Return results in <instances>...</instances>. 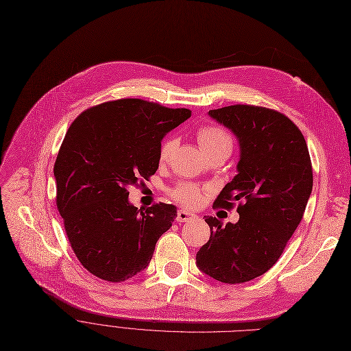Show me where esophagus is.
Here are the masks:
<instances>
[{
	"instance_id": "34e87169",
	"label": "esophagus",
	"mask_w": 351,
	"mask_h": 351,
	"mask_svg": "<svg viewBox=\"0 0 351 351\" xmlns=\"http://www.w3.org/2000/svg\"><path fill=\"white\" fill-rule=\"evenodd\" d=\"M194 217H195V214L189 213L187 210H178V213H177V221L178 223H186V221L194 219Z\"/></svg>"
}]
</instances>
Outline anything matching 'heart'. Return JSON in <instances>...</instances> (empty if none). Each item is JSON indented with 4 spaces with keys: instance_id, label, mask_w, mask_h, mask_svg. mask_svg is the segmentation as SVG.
Wrapping results in <instances>:
<instances>
[{
    "instance_id": "heart-1",
    "label": "heart",
    "mask_w": 351,
    "mask_h": 351,
    "mask_svg": "<svg viewBox=\"0 0 351 351\" xmlns=\"http://www.w3.org/2000/svg\"><path fill=\"white\" fill-rule=\"evenodd\" d=\"M197 140L207 157L214 153H230V149L232 147V138L230 136V132L219 124H204L199 127L197 130ZM176 145L177 140L174 137L165 138L161 143L158 152V158L161 162H167L170 160ZM170 195L181 204H184L187 207H195L202 202L203 191L195 184H191V182H180V184L170 190Z\"/></svg>"
}]
</instances>
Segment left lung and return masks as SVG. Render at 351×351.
<instances>
[{
    "mask_svg": "<svg viewBox=\"0 0 351 351\" xmlns=\"http://www.w3.org/2000/svg\"><path fill=\"white\" fill-rule=\"evenodd\" d=\"M208 115L234 132L240 144L239 174L227 182L215 207L240 204L236 224L206 215L210 240L195 256L197 267L227 285L269 271L285 252L313 190V169L298 127L276 110L237 104Z\"/></svg>",
    "mask_w": 351,
    "mask_h": 351,
    "instance_id": "obj_1",
    "label": "left lung"
}]
</instances>
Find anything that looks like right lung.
Wrapping results in <instances>:
<instances>
[{
	"instance_id": "obj_1",
	"label": "right lung",
	"mask_w": 351,
	"mask_h": 351,
	"mask_svg": "<svg viewBox=\"0 0 351 351\" xmlns=\"http://www.w3.org/2000/svg\"><path fill=\"white\" fill-rule=\"evenodd\" d=\"M190 115L124 98L82 111L66 131L54 164L57 208L77 258L95 277L125 281L152 261L177 207L141 211L128 187L157 171L162 137Z\"/></svg>"
}]
</instances>
